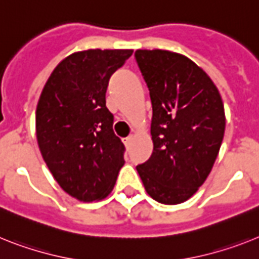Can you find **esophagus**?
I'll use <instances>...</instances> for the list:
<instances>
[{
  "instance_id": "34e87169",
  "label": "esophagus",
  "mask_w": 259,
  "mask_h": 259,
  "mask_svg": "<svg viewBox=\"0 0 259 259\" xmlns=\"http://www.w3.org/2000/svg\"><path fill=\"white\" fill-rule=\"evenodd\" d=\"M132 141H133V136H130V137H127V138H125V141H123V142H125L126 145H130V143H132Z\"/></svg>"
}]
</instances>
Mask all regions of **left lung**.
<instances>
[{"label": "left lung", "mask_w": 259, "mask_h": 259, "mask_svg": "<svg viewBox=\"0 0 259 259\" xmlns=\"http://www.w3.org/2000/svg\"><path fill=\"white\" fill-rule=\"evenodd\" d=\"M153 105V154L140 166L147 195L184 203L212 171L225 132L223 99L208 73L179 52L137 50Z\"/></svg>", "instance_id": "8db88e82"}]
</instances>
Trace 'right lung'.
Returning <instances> with one entry per match:
<instances>
[{
	"mask_svg": "<svg viewBox=\"0 0 259 259\" xmlns=\"http://www.w3.org/2000/svg\"><path fill=\"white\" fill-rule=\"evenodd\" d=\"M133 50H82L55 67L35 113L36 141L54 179L82 203L105 199L123 166V143L105 105L110 76Z\"/></svg>",
	"mask_w": 259,
	"mask_h": 259,
	"instance_id": "obj_1",
	"label": "right lung"
}]
</instances>
